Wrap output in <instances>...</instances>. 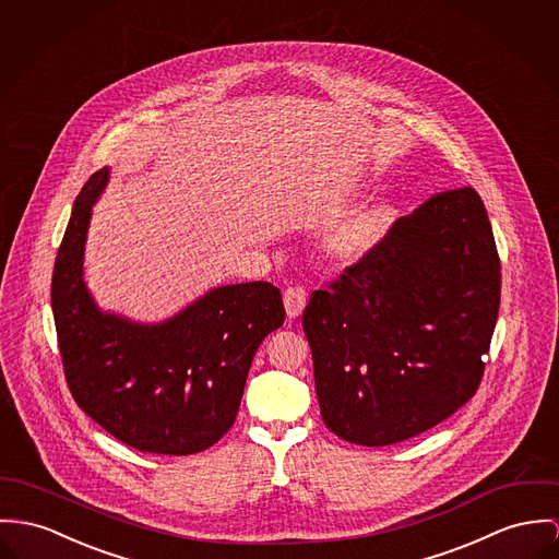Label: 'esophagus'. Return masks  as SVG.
Listing matches in <instances>:
<instances>
[{
  "instance_id": "obj_1",
  "label": "esophagus",
  "mask_w": 559,
  "mask_h": 559,
  "mask_svg": "<svg viewBox=\"0 0 559 559\" xmlns=\"http://www.w3.org/2000/svg\"><path fill=\"white\" fill-rule=\"evenodd\" d=\"M306 300H308V294H306L301 287H287V289H285V296H283L287 317H289V319L300 317L301 310L306 308Z\"/></svg>"
}]
</instances>
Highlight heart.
Masks as SVG:
<instances>
[{
  "mask_svg": "<svg viewBox=\"0 0 559 559\" xmlns=\"http://www.w3.org/2000/svg\"><path fill=\"white\" fill-rule=\"evenodd\" d=\"M397 209L391 200H374L361 204L338 218L328 234V249L344 261H357L370 255L393 227Z\"/></svg>",
  "mask_w": 559,
  "mask_h": 559,
  "instance_id": "b5f03b06",
  "label": "heart"
}]
</instances>
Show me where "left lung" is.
I'll list each match as a JSON object with an SVG mask.
<instances>
[{
	"label": "left lung",
	"instance_id": "1",
	"mask_svg": "<svg viewBox=\"0 0 559 559\" xmlns=\"http://www.w3.org/2000/svg\"><path fill=\"white\" fill-rule=\"evenodd\" d=\"M500 308V259L473 187L438 193L301 314L325 426L346 442L424 433L476 391Z\"/></svg>",
	"mask_w": 559,
	"mask_h": 559
}]
</instances>
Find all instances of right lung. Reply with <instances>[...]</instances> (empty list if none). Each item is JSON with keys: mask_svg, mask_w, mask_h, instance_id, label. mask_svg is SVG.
Returning <instances> with one entry per match:
<instances>
[{"mask_svg": "<svg viewBox=\"0 0 559 559\" xmlns=\"http://www.w3.org/2000/svg\"><path fill=\"white\" fill-rule=\"evenodd\" d=\"M110 180H86L61 240L50 304L74 400L129 447L191 455L231 428L261 341L285 321L278 287L218 285L162 321L104 310L85 281L93 206Z\"/></svg>", "mask_w": 559, "mask_h": 559, "instance_id": "obj_1", "label": "right lung"}]
</instances>
